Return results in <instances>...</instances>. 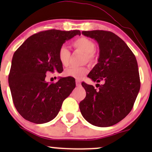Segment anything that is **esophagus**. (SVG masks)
<instances>
[{
    "mask_svg": "<svg viewBox=\"0 0 152 152\" xmlns=\"http://www.w3.org/2000/svg\"><path fill=\"white\" fill-rule=\"evenodd\" d=\"M76 86H81V81H80L79 80H76Z\"/></svg>",
    "mask_w": 152,
    "mask_h": 152,
    "instance_id": "1",
    "label": "esophagus"
}]
</instances>
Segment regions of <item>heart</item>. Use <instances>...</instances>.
Wrapping results in <instances>:
<instances>
[{
  "label": "heart",
  "instance_id": "1",
  "mask_svg": "<svg viewBox=\"0 0 152 152\" xmlns=\"http://www.w3.org/2000/svg\"><path fill=\"white\" fill-rule=\"evenodd\" d=\"M71 46L76 49H78L85 53V61L88 62H92L95 59L96 45L93 41L86 37H80L76 38L71 43ZM71 53L69 50L65 46H62L59 48L58 58L59 61L64 66L69 65L70 60ZM88 73V69L86 67H70L66 69L64 74L66 76H71L76 79H81Z\"/></svg>",
  "mask_w": 152,
  "mask_h": 152
}]
</instances>
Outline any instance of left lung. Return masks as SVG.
I'll list each match as a JSON object with an SVG mask.
<instances>
[{
	"label": "left lung",
	"mask_w": 152,
	"mask_h": 152,
	"mask_svg": "<svg viewBox=\"0 0 152 152\" xmlns=\"http://www.w3.org/2000/svg\"><path fill=\"white\" fill-rule=\"evenodd\" d=\"M96 40L99 46L98 64L88 77L98 85L82 83L86 96L79 104L82 116L92 125L107 127L125 118L133 108L140 89V78L135 56L126 43L106 31H82Z\"/></svg>",
	"instance_id": "1"
}]
</instances>
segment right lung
<instances>
[{
	"label": "right lung",
	"mask_w": 152,
	"mask_h": 152,
	"mask_svg": "<svg viewBox=\"0 0 152 152\" xmlns=\"http://www.w3.org/2000/svg\"><path fill=\"white\" fill-rule=\"evenodd\" d=\"M80 31L48 30L28 38L13 54L8 83L18 112L28 121L44 124L58 114L63 102L76 86L74 78L46 81V73H61L59 48Z\"/></svg>",
	"instance_id": "obj_1"
}]
</instances>
